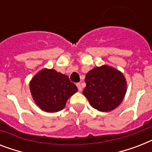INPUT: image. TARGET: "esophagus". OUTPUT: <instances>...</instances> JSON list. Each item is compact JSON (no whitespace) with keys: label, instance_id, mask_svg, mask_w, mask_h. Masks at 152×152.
<instances>
[{"label":"esophagus","instance_id":"obj_1","mask_svg":"<svg viewBox=\"0 0 152 152\" xmlns=\"http://www.w3.org/2000/svg\"><path fill=\"white\" fill-rule=\"evenodd\" d=\"M76 86H77V88H78V90L80 91H82V87H81L80 83H76Z\"/></svg>","mask_w":152,"mask_h":152}]
</instances>
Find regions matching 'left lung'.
I'll use <instances>...</instances> for the list:
<instances>
[{
    "mask_svg": "<svg viewBox=\"0 0 152 152\" xmlns=\"http://www.w3.org/2000/svg\"><path fill=\"white\" fill-rule=\"evenodd\" d=\"M83 95L97 110L108 112L117 108L126 93V80L120 71L108 65L96 67L85 77Z\"/></svg>",
    "mask_w": 152,
    "mask_h": 152,
    "instance_id": "1",
    "label": "left lung"
}]
</instances>
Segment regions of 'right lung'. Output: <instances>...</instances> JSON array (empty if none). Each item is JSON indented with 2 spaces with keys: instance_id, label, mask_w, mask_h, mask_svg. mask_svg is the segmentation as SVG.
<instances>
[{
  "instance_id": "right-lung-1",
  "label": "right lung",
  "mask_w": 152,
  "mask_h": 152,
  "mask_svg": "<svg viewBox=\"0 0 152 152\" xmlns=\"http://www.w3.org/2000/svg\"><path fill=\"white\" fill-rule=\"evenodd\" d=\"M30 90L39 108L54 113L64 109L67 100L78 89L66 75L54 69H44L32 78Z\"/></svg>"
}]
</instances>
